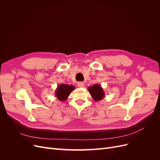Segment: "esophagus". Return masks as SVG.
<instances>
[{
    "instance_id": "obj_1",
    "label": "esophagus",
    "mask_w": 160,
    "mask_h": 160,
    "mask_svg": "<svg viewBox=\"0 0 160 160\" xmlns=\"http://www.w3.org/2000/svg\"><path fill=\"white\" fill-rule=\"evenodd\" d=\"M77 85H78L79 88H83V87H84L83 82H82V81L78 82V83H77Z\"/></svg>"
}]
</instances>
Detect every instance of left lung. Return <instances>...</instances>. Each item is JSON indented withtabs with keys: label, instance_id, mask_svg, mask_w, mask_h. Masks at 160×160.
Instances as JSON below:
<instances>
[{
	"label": "left lung",
	"instance_id": "1",
	"mask_svg": "<svg viewBox=\"0 0 160 160\" xmlns=\"http://www.w3.org/2000/svg\"><path fill=\"white\" fill-rule=\"evenodd\" d=\"M88 90L95 101H100L101 99H102L103 98L104 93L101 85H93V86L89 87Z\"/></svg>",
	"mask_w": 160,
	"mask_h": 160
}]
</instances>
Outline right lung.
<instances>
[{
	"label": "right lung",
	"instance_id": "right-lung-1",
	"mask_svg": "<svg viewBox=\"0 0 160 160\" xmlns=\"http://www.w3.org/2000/svg\"><path fill=\"white\" fill-rule=\"evenodd\" d=\"M74 86L65 84L60 85L56 90V96L60 101H65L74 89Z\"/></svg>",
	"mask_w": 160,
	"mask_h": 160
}]
</instances>
